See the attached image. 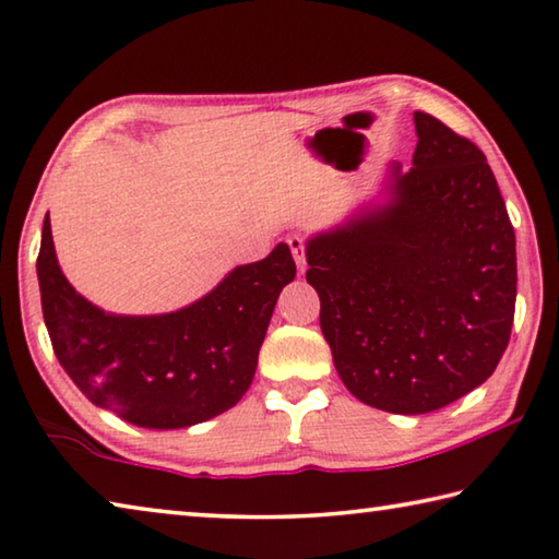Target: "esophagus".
<instances>
[{"label":"esophagus","mask_w":559,"mask_h":559,"mask_svg":"<svg viewBox=\"0 0 559 559\" xmlns=\"http://www.w3.org/2000/svg\"><path fill=\"white\" fill-rule=\"evenodd\" d=\"M288 247H290V253H293V259H296V263H298V269H300V273L306 271V241H302L298 235H293V237H288Z\"/></svg>","instance_id":"34e87169"}]
</instances>
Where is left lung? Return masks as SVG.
<instances>
[{
	"label": "left lung",
	"instance_id": "1",
	"mask_svg": "<svg viewBox=\"0 0 559 559\" xmlns=\"http://www.w3.org/2000/svg\"><path fill=\"white\" fill-rule=\"evenodd\" d=\"M413 168L385 205L308 241L306 278L344 385L379 411L444 408L511 340L515 235L481 148L415 111Z\"/></svg>",
	"mask_w": 559,
	"mask_h": 559
}]
</instances>
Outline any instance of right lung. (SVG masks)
I'll return each instance as SVG.
<instances>
[{
  "mask_svg": "<svg viewBox=\"0 0 559 559\" xmlns=\"http://www.w3.org/2000/svg\"><path fill=\"white\" fill-rule=\"evenodd\" d=\"M36 271L50 344L78 389L139 428L176 430L215 418L247 393L296 261L288 245H278L188 308L127 318L99 310L70 286L46 215Z\"/></svg>",
  "mask_w": 559,
  "mask_h": 559,
  "instance_id": "right-lung-1",
  "label": "right lung"
}]
</instances>
